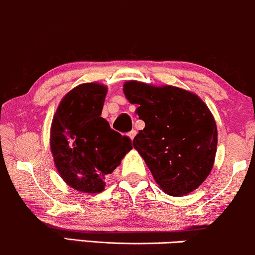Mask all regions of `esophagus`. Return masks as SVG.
I'll return each instance as SVG.
<instances>
[{
    "label": "esophagus",
    "mask_w": 255,
    "mask_h": 255,
    "mask_svg": "<svg viewBox=\"0 0 255 255\" xmlns=\"http://www.w3.org/2000/svg\"><path fill=\"white\" fill-rule=\"evenodd\" d=\"M135 135H136V130H134V129L130 130L129 133H128V136H129L130 140H133L134 137H135Z\"/></svg>",
    "instance_id": "esophagus-1"
}]
</instances>
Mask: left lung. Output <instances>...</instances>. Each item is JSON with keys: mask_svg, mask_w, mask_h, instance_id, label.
<instances>
[{"mask_svg": "<svg viewBox=\"0 0 255 255\" xmlns=\"http://www.w3.org/2000/svg\"><path fill=\"white\" fill-rule=\"evenodd\" d=\"M124 93L145 122L133 147L158 185L171 196L197 189L209 176L217 147L215 120L203 101L183 89L135 81L126 82Z\"/></svg>", "mask_w": 255, "mask_h": 255, "instance_id": "8db88e82", "label": "left lung"}]
</instances>
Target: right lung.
Segmentation results:
<instances>
[{"mask_svg":"<svg viewBox=\"0 0 255 255\" xmlns=\"http://www.w3.org/2000/svg\"><path fill=\"white\" fill-rule=\"evenodd\" d=\"M107 88L87 83L61 100L51 127V151L58 172L73 189L103 191L104 179L131 149L128 136L110 128L102 108Z\"/></svg>","mask_w":255,"mask_h":255,"instance_id":"right-lung-1","label":"right lung"}]
</instances>
